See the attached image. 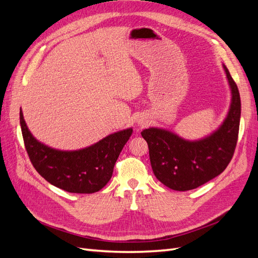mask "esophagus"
Instances as JSON below:
<instances>
[{"instance_id":"34e87169","label":"esophagus","mask_w":258,"mask_h":258,"mask_svg":"<svg viewBox=\"0 0 258 258\" xmlns=\"http://www.w3.org/2000/svg\"><path fill=\"white\" fill-rule=\"evenodd\" d=\"M139 123H141V126H143V124H144V121H143V120H139Z\"/></svg>"}]
</instances>
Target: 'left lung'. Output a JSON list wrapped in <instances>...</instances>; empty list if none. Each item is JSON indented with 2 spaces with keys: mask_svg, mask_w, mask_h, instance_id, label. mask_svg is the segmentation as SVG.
<instances>
[{
  "mask_svg": "<svg viewBox=\"0 0 258 258\" xmlns=\"http://www.w3.org/2000/svg\"><path fill=\"white\" fill-rule=\"evenodd\" d=\"M231 90L227 116L210 136L188 141L161 128H148L141 132L150 150L153 172L169 188L190 190L220 175L228 166L236 150L239 134L241 100L235 81L223 66Z\"/></svg>",
  "mask_w": 258,
  "mask_h": 258,
  "instance_id": "8db88e82",
  "label": "left lung"
}]
</instances>
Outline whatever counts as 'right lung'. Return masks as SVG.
<instances>
[{"instance_id": "obj_1", "label": "right lung", "mask_w": 258, "mask_h": 258, "mask_svg": "<svg viewBox=\"0 0 258 258\" xmlns=\"http://www.w3.org/2000/svg\"><path fill=\"white\" fill-rule=\"evenodd\" d=\"M20 126L29 158L51 185L69 192L92 194L110 181L115 162L132 135V128L115 132L79 151H59L32 136L20 111Z\"/></svg>"}]
</instances>
